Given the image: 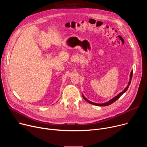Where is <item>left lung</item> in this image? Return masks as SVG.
Returning <instances> with one entry per match:
<instances>
[{"label":"left lung","instance_id":"left-lung-1","mask_svg":"<svg viewBox=\"0 0 147 147\" xmlns=\"http://www.w3.org/2000/svg\"><path fill=\"white\" fill-rule=\"evenodd\" d=\"M133 70L131 71V73H130V80H129V82L128 83V86L126 87V88H125L122 92H121L120 94H119L117 96H115L113 98H112V99H111L110 100H109L108 102H106V103H94V102H92L89 100H88L84 96L82 95V97L84 98V99L87 102L91 103V104H92V105H96V106H99V107H105V106H108V105H109L113 103L114 102H115L116 100H117L125 91H126L128 88H129V86L130 85V83H131V78H132V77H133Z\"/></svg>","mask_w":147,"mask_h":147}]
</instances>
